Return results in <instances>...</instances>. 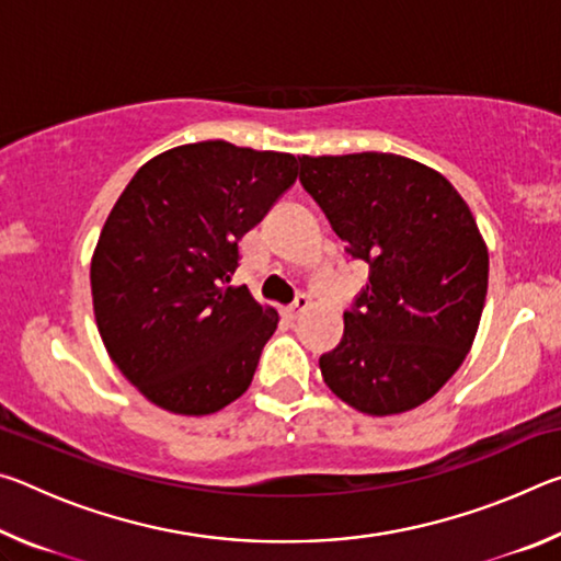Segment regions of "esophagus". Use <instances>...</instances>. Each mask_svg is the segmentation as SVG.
Listing matches in <instances>:
<instances>
[{"mask_svg":"<svg viewBox=\"0 0 561 561\" xmlns=\"http://www.w3.org/2000/svg\"><path fill=\"white\" fill-rule=\"evenodd\" d=\"M307 309H309V297H307V294H299V297L294 299L291 307H287V317L297 319L301 311H307Z\"/></svg>","mask_w":561,"mask_h":561,"instance_id":"esophagus-1","label":"esophagus"}]
</instances>
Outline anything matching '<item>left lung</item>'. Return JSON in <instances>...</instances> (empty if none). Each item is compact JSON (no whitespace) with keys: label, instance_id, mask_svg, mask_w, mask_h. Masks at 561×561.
I'll use <instances>...</instances> for the list:
<instances>
[{"label":"left lung","instance_id":"8db88e82","mask_svg":"<svg viewBox=\"0 0 561 561\" xmlns=\"http://www.w3.org/2000/svg\"><path fill=\"white\" fill-rule=\"evenodd\" d=\"M299 180L368 262L344 339L319 358L324 383L366 415L405 413L458 371L488 294V247L438 170L393 153L301 156Z\"/></svg>","mask_w":561,"mask_h":561}]
</instances>
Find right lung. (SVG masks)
I'll return each instance as SVG.
<instances>
[{
	"mask_svg": "<svg viewBox=\"0 0 561 561\" xmlns=\"http://www.w3.org/2000/svg\"><path fill=\"white\" fill-rule=\"evenodd\" d=\"M294 180L291 153L203 140L150 158L121 193L93 250V314L150 403L210 415L250 388L279 314L227 282Z\"/></svg>",
	"mask_w": 561,
	"mask_h": 561,
	"instance_id": "obj_1",
	"label": "right lung"
}]
</instances>
